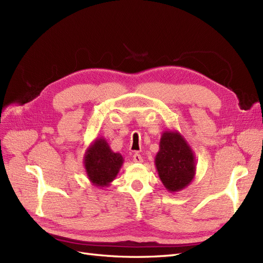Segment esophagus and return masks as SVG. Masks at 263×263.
<instances>
[{
  "mask_svg": "<svg viewBox=\"0 0 263 263\" xmlns=\"http://www.w3.org/2000/svg\"><path fill=\"white\" fill-rule=\"evenodd\" d=\"M133 160H134V162H137V163H140V162H142V157L139 155V154H134V156H133Z\"/></svg>",
  "mask_w": 263,
  "mask_h": 263,
  "instance_id": "esophagus-1",
  "label": "esophagus"
}]
</instances>
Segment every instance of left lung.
Returning a JSON list of instances; mask_svg holds the SVG:
<instances>
[{"label":"left lung","mask_w":263,"mask_h":263,"mask_svg":"<svg viewBox=\"0 0 263 263\" xmlns=\"http://www.w3.org/2000/svg\"><path fill=\"white\" fill-rule=\"evenodd\" d=\"M155 164L162 184L171 193L185 189L195 177L194 153L177 130L162 133Z\"/></svg>","instance_id":"8db88e82"}]
</instances>
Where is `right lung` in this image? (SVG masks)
I'll list each match as a JSON object with an SVG mask.
<instances>
[{
  "mask_svg": "<svg viewBox=\"0 0 263 263\" xmlns=\"http://www.w3.org/2000/svg\"><path fill=\"white\" fill-rule=\"evenodd\" d=\"M83 163L91 184L105 187L117 177L124 163V158L109 148L105 138L100 137L87 147Z\"/></svg>",
  "mask_w": 263,
  "mask_h": 263,
  "instance_id": "1",
  "label": "right lung"
}]
</instances>
